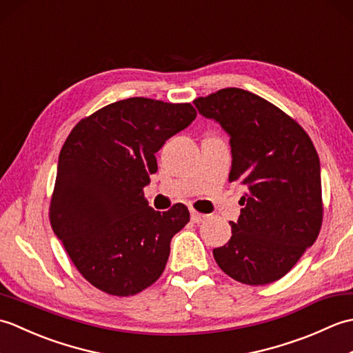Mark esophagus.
Listing matches in <instances>:
<instances>
[{
	"label": "esophagus",
	"instance_id": "esophagus-1",
	"mask_svg": "<svg viewBox=\"0 0 353 353\" xmlns=\"http://www.w3.org/2000/svg\"><path fill=\"white\" fill-rule=\"evenodd\" d=\"M191 220L192 223H203L206 220V215L205 214H200L197 211H191Z\"/></svg>",
	"mask_w": 353,
	"mask_h": 353
}]
</instances>
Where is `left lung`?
Returning <instances> with one entry per match:
<instances>
[{
	"mask_svg": "<svg viewBox=\"0 0 353 353\" xmlns=\"http://www.w3.org/2000/svg\"><path fill=\"white\" fill-rule=\"evenodd\" d=\"M196 108L229 134V179L245 188L228 244L214 249L224 273L272 283L316 241L323 219L320 159L308 134L274 104L238 88L200 97Z\"/></svg>",
	"mask_w": 353,
	"mask_h": 353,
	"instance_id": "obj_1",
	"label": "left lung"
}]
</instances>
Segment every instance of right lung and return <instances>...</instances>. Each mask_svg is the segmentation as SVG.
I'll use <instances>...</instances> for the list:
<instances>
[{
  "instance_id": "add662e5",
  "label": "right lung",
  "mask_w": 353,
  "mask_h": 353,
  "mask_svg": "<svg viewBox=\"0 0 353 353\" xmlns=\"http://www.w3.org/2000/svg\"><path fill=\"white\" fill-rule=\"evenodd\" d=\"M197 114L190 103H112L74 127L59 154L50 221L81 276L112 296L159 279L171 238L190 221L182 203L154 211L144 199L154 153Z\"/></svg>"
}]
</instances>
